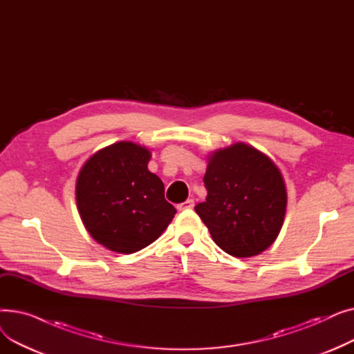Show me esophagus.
Wrapping results in <instances>:
<instances>
[{"instance_id":"obj_1","label":"esophagus","mask_w":354,"mask_h":354,"mask_svg":"<svg viewBox=\"0 0 354 354\" xmlns=\"http://www.w3.org/2000/svg\"><path fill=\"white\" fill-rule=\"evenodd\" d=\"M195 207V202H194V199H188V201H185L183 203H179L178 205V209L179 211H183V209H192Z\"/></svg>"}]
</instances>
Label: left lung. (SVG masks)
Returning <instances> with one entry per match:
<instances>
[{"label": "left lung", "mask_w": 354, "mask_h": 354, "mask_svg": "<svg viewBox=\"0 0 354 354\" xmlns=\"http://www.w3.org/2000/svg\"><path fill=\"white\" fill-rule=\"evenodd\" d=\"M203 183L207 201L195 211L221 250L248 258L274 243L286 216L287 189L267 155L245 143L219 149L209 156Z\"/></svg>", "instance_id": "left-lung-1"}]
</instances>
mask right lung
<instances>
[{
	"mask_svg": "<svg viewBox=\"0 0 354 354\" xmlns=\"http://www.w3.org/2000/svg\"><path fill=\"white\" fill-rule=\"evenodd\" d=\"M151 152L118 142L93 155L76 182L80 218L99 244L119 254L151 245L176 214L163 182L147 169Z\"/></svg>",
	"mask_w": 354,
	"mask_h": 354,
	"instance_id": "add662e5",
	"label": "right lung"
}]
</instances>
